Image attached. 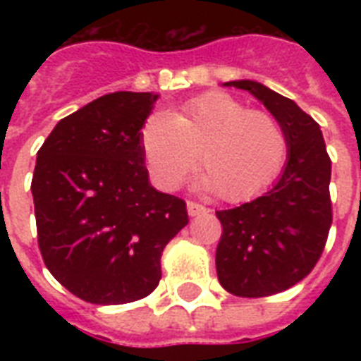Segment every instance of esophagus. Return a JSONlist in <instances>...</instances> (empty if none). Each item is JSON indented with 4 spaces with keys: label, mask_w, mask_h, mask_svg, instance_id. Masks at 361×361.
Listing matches in <instances>:
<instances>
[{
    "label": "esophagus",
    "mask_w": 361,
    "mask_h": 361,
    "mask_svg": "<svg viewBox=\"0 0 361 361\" xmlns=\"http://www.w3.org/2000/svg\"><path fill=\"white\" fill-rule=\"evenodd\" d=\"M204 212H208V209H206V206H202V204L191 202V200L187 202V214L191 215V217H195V215L204 214Z\"/></svg>",
    "instance_id": "obj_1"
}]
</instances>
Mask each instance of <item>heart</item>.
<instances>
[{
    "instance_id": "b5f03b06",
    "label": "heart",
    "mask_w": 361,
    "mask_h": 361,
    "mask_svg": "<svg viewBox=\"0 0 361 361\" xmlns=\"http://www.w3.org/2000/svg\"><path fill=\"white\" fill-rule=\"evenodd\" d=\"M140 144L153 181L176 189L202 161L198 187L231 202L257 197L279 176L288 142L274 116L226 93H206L144 121Z\"/></svg>"
}]
</instances>
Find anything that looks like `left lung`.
Segmentation results:
<instances>
[{
	"label": "left lung",
	"instance_id": "8db88e82",
	"mask_svg": "<svg viewBox=\"0 0 361 361\" xmlns=\"http://www.w3.org/2000/svg\"><path fill=\"white\" fill-rule=\"evenodd\" d=\"M225 86L257 97L288 142L285 169L271 189L217 212L223 225L215 252L221 286L241 298L271 296L307 277L324 251L331 226V161L319 123L292 99L255 80Z\"/></svg>",
	"mask_w": 361,
	"mask_h": 361
}]
</instances>
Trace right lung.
<instances>
[{
    "mask_svg": "<svg viewBox=\"0 0 361 361\" xmlns=\"http://www.w3.org/2000/svg\"><path fill=\"white\" fill-rule=\"evenodd\" d=\"M157 99L103 95L58 121L37 152L31 195L42 260L84 302L152 294L164 245L189 223L185 202L149 183L140 133Z\"/></svg>",
    "mask_w": 361,
    "mask_h": 361,
    "instance_id": "add662e5",
    "label": "right lung"
}]
</instances>
